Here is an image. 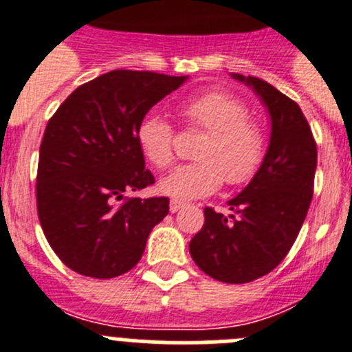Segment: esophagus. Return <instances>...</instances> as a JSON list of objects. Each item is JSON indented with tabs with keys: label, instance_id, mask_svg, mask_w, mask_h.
Wrapping results in <instances>:
<instances>
[{
	"label": "esophagus",
	"instance_id": "obj_1",
	"mask_svg": "<svg viewBox=\"0 0 352 352\" xmlns=\"http://www.w3.org/2000/svg\"><path fill=\"white\" fill-rule=\"evenodd\" d=\"M185 208V203H182V201H176V199H173L169 203V211L170 213H178L179 210H183Z\"/></svg>",
	"mask_w": 352,
	"mask_h": 352
}]
</instances>
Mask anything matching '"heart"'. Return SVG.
<instances>
[{
	"mask_svg": "<svg viewBox=\"0 0 352 352\" xmlns=\"http://www.w3.org/2000/svg\"><path fill=\"white\" fill-rule=\"evenodd\" d=\"M190 125L208 130L195 149L197 162L174 167L158 183L164 195L192 201L219 190L226 179L241 185L256 174L264 157V132L256 121L248 120V109L229 93L211 91L195 96L182 107ZM135 139L142 155L153 166L166 167L173 162L174 129L158 113L141 118Z\"/></svg>",
	"mask_w": 352,
	"mask_h": 352,
	"instance_id": "1",
	"label": "heart"
}]
</instances>
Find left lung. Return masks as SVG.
<instances>
[{
	"label": "left lung",
	"mask_w": 352,
	"mask_h": 352,
	"mask_svg": "<svg viewBox=\"0 0 352 352\" xmlns=\"http://www.w3.org/2000/svg\"><path fill=\"white\" fill-rule=\"evenodd\" d=\"M231 77L268 111L270 144L250 183L227 203L231 213L204 208V226L188 248L211 278L247 284L268 275L291 250L312 201L317 146L296 102L263 79Z\"/></svg>",
	"instance_id": "left-lung-1"
}]
</instances>
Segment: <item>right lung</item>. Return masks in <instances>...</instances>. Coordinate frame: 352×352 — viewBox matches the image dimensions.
<instances>
[{
  "mask_svg": "<svg viewBox=\"0 0 352 352\" xmlns=\"http://www.w3.org/2000/svg\"><path fill=\"white\" fill-rule=\"evenodd\" d=\"M188 76L113 70L82 84L49 120L40 144L36 210L65 266L93 278H114L141 261L169 199H129L153 185L135 129L149 109Z\"/></svg>",
  "mask_w": 352,
  "mask_h": 352,
  "instance_id": "obj_1",
  "label": "right lung"
}]
</instances>
